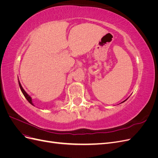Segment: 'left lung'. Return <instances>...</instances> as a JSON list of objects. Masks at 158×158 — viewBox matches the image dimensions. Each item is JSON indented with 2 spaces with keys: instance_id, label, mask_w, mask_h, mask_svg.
Here are the masks:
<instances>
[{
  "instance_id": "8db88e82",
  "label": "left lung",
  "mask_w": 158,
  "mask_h": 158,
  "mask_svg": "<svg viewBox=\"0 0 158 158\" xmlns=\"http://www.w3.org/2000/svg\"><path fill=\"white\" fill-rule=\"evenodd\" d=\"M127 99H128V98H127ZM127 99H126V100H127ZM126 100H125V101H123V102H122V103H123V102H125V101H126Z\"/></svg>"
}]
</instances>
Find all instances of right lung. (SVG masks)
Instances as JSON below:
<instances>
[{
    "instance_id": "obj_1",
    "label": "right lung",
    "mask_w": 158,
    "mask_h": 158,
    "mask_svg": "<svg viewBox=\"0 0 158 158\" xmlns=\"http://www.w3.org/2000/svg\"><path fill=\"white\" fill-rule=\"evenodd\" d=\"M18 84H19V85H20V89H21V91H22V94H23V95H24V97L26 98V99L27 100L28 102H29L30 104H31L32 106H33V103H32V99H31V98L30 96L29 95H28V94L26 93V91H25L24 89H23V88H22V85H21V84H20V81H19V80H18Z\"/></svg>"
}]
</instances>
